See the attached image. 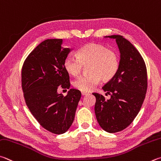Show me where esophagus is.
<instances>
[{"instance_id": "obj_1", "label": "esophagus", "mask_w": 161, "mask_h": 161, "mask_svg": "<svg viewBox=\"0 0 161 161\" xmlns=\"http://www.w3.org/2000/svg\"><path fill=\"white\" fill-rule=\"evenodd\" d=\"M89 93L87 92H81V95L82 96H86V95H88Z\"/></svg>"}]
</instances>
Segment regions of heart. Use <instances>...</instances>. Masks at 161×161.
Instances as JSON below:
<instances>
[{
  "label": "heart",
  "mask_w": 161,
  "mask_h": 161,
  "mask_svg": "<svg viewBox=\"0 0 161 161\" xmlns=\"http://www.w3.org/2000/svg\"><path fill=\"white\" fill-rule=\"evenodd\" d=\"M76 57L77 58L66 57L63 67L69 75L77 76L82 69L83 65L89 64L88 71L90 74L81 75L72 82L73 86L81 92H91L100 82L101 79L103 81H108L118 72V54L104 45L96 43H87L78 49Z\"/></svg>",
  "instance_id": "heart-1"
}]
</instances>
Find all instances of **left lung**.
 Listing matches in <instances>:
<instances>
[{
    "mask_svg": "<svg viewBox=\"0 0 161 161\" xmlns=\"http://www.w3.org/2000/svg\"><path fill=\"white\" fill-rule=\"evenodd\" d=\"M105 37L116 41L120 53L119 69L102 88L110 99L106 100L97 93L93 95L99 125L106 131L115 133L129 126L141 109L147 90V71L141 54L129 41L120 35Z\"/></svg>",
    "mask_w": 161,
    "mask_h": 161,
    "instance_id": "obj_1",
    "label": "left lung"
}]
</instances>
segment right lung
Listing matches in <instances>:
<instances>
[{
	"instance_id": "obj_1",
	"label": "right lung",
	"mask_w": 161,
	"mask_h": 161,
	"mask_svg": "<svg viewBox=\"0 0 161 161\" xmlns=\"http://www.w3.org/2000/svg\"><path fill=\"white\" fill-rule=\"evenodd\" d=\"M63 39L43 41L26 58L22 69V87L26 104L42 126L52 133L66 132L74 121L81 92L71 89L63 96L59 86L69 89V74L63 67L71 48Z\"/></svg>"
}]
</instances>
